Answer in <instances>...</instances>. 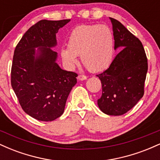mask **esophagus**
I'll list each match as a JSON object with an SVG mask.
<instances>
[{"label": "esophagus", "mask_w": 160, "mask_h": 160, "mask_svg": "<svg viewBox=\"0 0 160 160\" xmlns=\"http://www.w3.org/2000/svg\"><path fill=\"white\" fill-rule=\"evenodd\" d=\"M79 80H85L87 79V77L85 76V75H79L78 77Z\"/></svg>", "instance_id": "1"}]
</instances>
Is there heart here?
<instances>
[{"label":"heart","mask_w":160,"mask_h":160,"mask_svg":"<svg viewBox=\"0 0 160 160\" xmlns=\"http://www.w3.org/2000/svg\"><path fill=\"white\" fill-rule=\"evenodd\" d=\"M114 52L111 29L105 25H83L75 28L70 34L68 48L61 49V57L68 67L78 64L77 56L92 72H99L111 65Z\"/></svg>","instance_id":"heart-1"}]
</instances>
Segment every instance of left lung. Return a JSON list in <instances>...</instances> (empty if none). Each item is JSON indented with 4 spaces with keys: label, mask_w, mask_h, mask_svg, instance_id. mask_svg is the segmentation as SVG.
<instances>
[{
    "label": "left lung",
    "mask_w": 160,
    "mask_h": 160,
    "mask_svg": "<svg viewBox=\"0 0 160 160\" xmlns=\"http://www.w3.org/2000/svg\"><path fill=\"white\" fill-rule=\"evenodd\" d=\"M110 19L114 49L122 50L107 70L97 75L102 86L98 105L106 114L120 116L131 110L144 95L148 58L140 40L117 19Z\"/></svg>",
    "instance_id": "8db88e82"
}]
</instances>
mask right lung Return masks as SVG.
Returning a JSON list of instances; mask_svg holds the SVG:
<instances>
[{
	"instance_id": "1",
	"label": "right lung",
	"mask_w": 160,
	"mask_h": 160,
	"mask_svg": "<svg viewBox=\"0 0 160 160\" xmlns=\"http://www.w3.org/2000/svg\"><path fill=\"white\" fill-rule=\"evenodd\" d=\"M71 19L40 20L32 25L14 51L11 85L23 111L38 120H55L63 113L78 74L56 63V34ZM38 48L37 51L36 49Z\"/></svg>"
}]
</instances>
